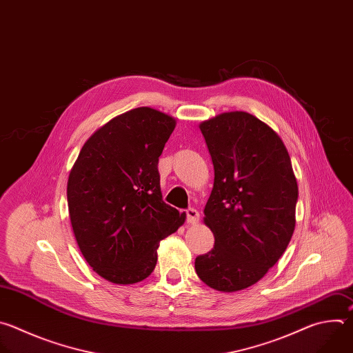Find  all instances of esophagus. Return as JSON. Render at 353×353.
Returning <instances> with one entry per match:
<instances>
[{
    "mask_svg": "<svg viewBox=\"0 0 353 353\" xmlns=\"http://www.w3.org/2000/svg\"><path fill=\"white\" fill-rule=\"evenodd\" d=\"M186 221L189 224H197L199 221V211L194 208H188L186 210Z\"/></svg>",
    "mask_w": 353,
    "mask_h": 353,
    "instance_id": "esophagus-1",
    "label": "esophagus"
}]
</instances>
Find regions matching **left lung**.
I'll return each mask as SVG.
<instances>
[{"label":"left lung","mask_w":353,"mask_h":353,"mask_svg":"<svg viewBox=\"0 0 353 353\" xmlns=\"http://www.w3.org/2000/svg\"><path fill=\"white\" fill-rule=\"evenodd\" d=\"M199 128L214 165L203 217L214 248L196 257L194 270L210 288L236 292L254 285L288 248L298 182L284 142L254 115L223 112Z\"/></svg>","instance_id":"1"}]
</instances>
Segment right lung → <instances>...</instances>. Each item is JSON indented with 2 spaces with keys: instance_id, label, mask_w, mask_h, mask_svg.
Segmentation results:
<instances>
[{
  "instance_id": "add662e5",
  "label": "right lung",
  "mask_w": 353,
  "mask_h": 353,
  "mask_svg": "<svg viewBox=\"0 0 353 353\" xmlns=\"http://www.w3.org/2000/svg\"><path fill=\"white\" fill-rule=\"evenodd\" d=\"M174 117L150 107L123 112L83 145L66 185L70 225L89 265L118 285L148 278L160 241L185 213L163 201L159 157L175 129Z\"/></svg>"
}]
</instances>
